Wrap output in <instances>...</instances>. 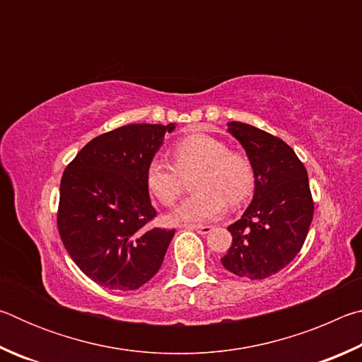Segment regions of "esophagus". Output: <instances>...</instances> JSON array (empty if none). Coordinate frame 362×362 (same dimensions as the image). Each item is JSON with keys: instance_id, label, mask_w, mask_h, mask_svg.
<instances>
[{"instance_id": "esophagus-1", "label": "esophagus", "mask_w": 362, "mask_h": 362, "mask_svg": "<svg viewBox=\"0 0 362 362\" xmlns=\"http://www.w3.org/2000/svg\"><path fill=\"white\" fill-rule=\"evenodd\" d=\"M187 228L198 231V233H201V235H207V233H211L212 226H209V225H188Z\"/></svg>"}]
</instances>
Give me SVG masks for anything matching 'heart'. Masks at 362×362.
Segmentation results:
<instances>
[{
    "label": "heart",
    "mask_w": 362,
    "mask_h": 362,
    "mask_svg": "<svg viewBox=\"0 0 362 362\" xmlns=\"http://www.w3.org/2000/svg\"><path fill=\"white\" fill-rule=\"evenodd\" d=\"M174 166L163 159H151L146 168V187L163 206H174L183 194L187 177L199 173L194 180L198 193L188 198L173 214L177 222H204L218 217L231 206L241 204L254 188V169L241 153L207 134H192L173 146Z\"/></svg>",
    "instance_id": "obj_1"
}]
</instances>
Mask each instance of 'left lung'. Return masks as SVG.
Listing matches in <instances>:
<instances>
[{
    "instance_id": "8db88e82",
    "label": "left lung",
    "mask_w": 362,
    "mask_h": 362,
    "mask_svg": "<svg viewBox=\"0 0 362 362\" xmlns=\"http://www.w3.org/2000/svg\"><path fill=\"white\" fill-rule=\"evenodd\" d=\"M228 131L254 169L255 193L243 217L228 226L233 243L222 265L240 278L265 279L296 259L308 235L315 203L308 174L289 145L246 122Z\"/></svg>"
}]
</instances>
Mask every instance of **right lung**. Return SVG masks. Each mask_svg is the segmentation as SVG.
<instances>
[{"label":"right lung","instance_id":"add662e5","mask_svg":"<svg viewBox=\"0 0 362 362\" xmlns=\"http://www.w3.org/2000/svg\"><path fill=\"white\" fill-rule=\"evenodd\" d=\"M174 124H127L95 137L60 180L57 228L66 252L97 284L136 291L155 276L175 230L156 217L146 168Z\"/></svg>","mask_w":362,"mask_h":362}]
</instances>
